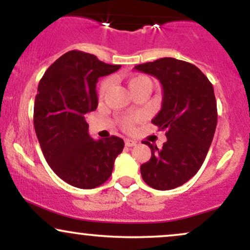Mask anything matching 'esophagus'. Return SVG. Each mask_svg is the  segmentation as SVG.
I'll return each mask as SVG.
<instances>
[{
  "mask_svg": "<svg viewBox=\"0 0 250 250\" xmlns=\"http://www.w3.org/2000/svg\"><path fill=\"white\" fill-rule=\"evenodd\" d=\"M125 147H133V146L136 145V142H135L134 140L127 139V140H125Z\"/></svg>",
  "mask_w": 250,
  "mask_h": 250,
  "instance_id": "esophagus-1",
  "label": "esophagus"
}]
</instances>
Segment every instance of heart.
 Segmentation results:
<instances>
[{
	"label": "heart",
	"instance_id": "obj_1",
	"mask_svg": "<svg viewBox=\"0 0 250 250\" xmlns=\"http://www.w3.org/2000/svg\"><path fill=\"white\" fill-rule=\"evenodd\" d=\"M111 81L110 80H104L101 83V87H100V95H104L107 93V90L110 87ZM128 87L130 89L131 93H134L135 90L137 89L142 88V87H149L151 88V81L149 80V77L145 76V75H136V76H131L130 79L128 80ZM137 117H125V119L122 120V127L125 129H129L133 125V123L136 121Z\"/></svg>",
	"mask_w": 250,
	"mask_h": 250
}]
</instances>
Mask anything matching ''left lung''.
I'll list each match as a JSON object with an SVG mask.
<instances>
[{"label": "left lung", "instance_id": "obj_1", "mask_svg": "<svg viewBox=\"0 0 250 250\" xmlns=\"http://www.w3.org/2000/svg\"><path fill=\"white\" fill-rule=\"evenodd\" d=\"M135 69L161 83L162 107L151 123L167 136L161 149L142 142L151 150L150 160L141 166L142 179L157 190L180 187L199 171L213 141L217 123L213 84L196 65L173 57Z\"/></svg>", "mask_w": 250, "mask_h": 250}]
</instances>
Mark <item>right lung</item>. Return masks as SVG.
I'll return each instance as SVG.
<instances>
[{
	"label": "right lung",
	"mask_w": 250,
	"mask_h": 250,
	"mask_svg": "<svg viewBox=\"0 0 250 250\" xmlns=\"http://www.w3.org/2000/svg\"><path fill=\"white\" fill-rule=\"evenodd\" d=\"M120 68L71 50L57 59L39 83L34 105L36 136L54 173L74 187L93 189L104 183L125 147L117 136L91 139L85 122V114L99 104V77Z\"/></svg>",
	"instance_id": "add662e5"
}]
</instances>
